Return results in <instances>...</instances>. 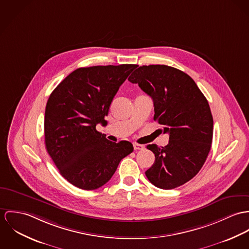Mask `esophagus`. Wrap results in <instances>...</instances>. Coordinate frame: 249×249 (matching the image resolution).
Segmentation results:
<instances>
[{"label": "esophagus", "instance_id": "obj_1", "mask_svg": "<svg viewBox=\"0 0 249 249\" xmlns=\"http://www.w3.org/2000/svg\"><path fill=\"white\" fill-rule=\"evenodd\" d=\"M143 148H144V146H143V145H141V144H138V143H134V149H135L136 151H138V150H143Z\"/></svg>", "mask_w": 249, "mask_h": 249}]
</instances>
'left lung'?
I'll return each mask as SVG.
<instances>
[{"mask_svg": "<svg viewBox=\"0 0 249 249\" xmlns=\"http://www.w3.org/2000/svg\"><path fill=\"white\" fill-rule=\"evenodd\" d=\"M150 95L161 132L169 135L164 147L149 144L155 162L147 178L161 189H174L190 179L204 164L213 138V116L207 99L185 72L165 65L142 66L128 78Z\"/></svg>", "mask_w": 249, "mask_h": 249, "instance_id": "obj_1", "label": "left lung"}]
</instances>
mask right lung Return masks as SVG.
Returning <instances> with one entry per match:
<instances>
[{
    "instance_id": "right-lung-1",
    "label": "right lung",
    "mask_w": 249,
    "mask_h": 249,
    "mask_svg": "<svg viewBox=\"0 0 249 249\" xmlns=\"http://www.w3.org/2000/svg\"><path fill=\"white\" fill-rule=\"evenodd\" d=\"M137 65L79 68L50 95L45 144L60 174L72 185L94 190L111 179L120 160L134 151L127 140L111 142L96 131L107 125L111 101Z\"/></svg>"
}]
</instances>
